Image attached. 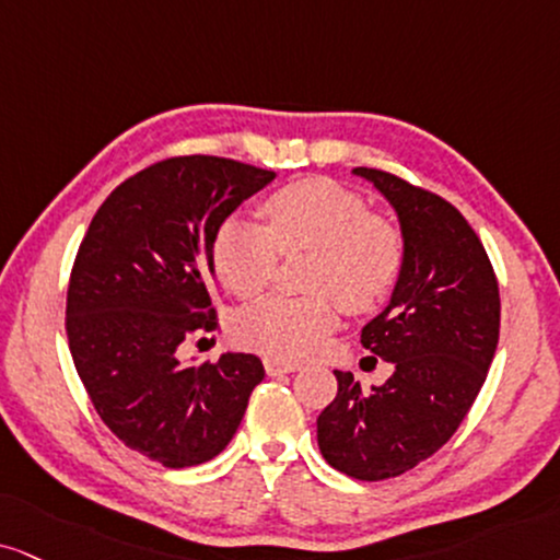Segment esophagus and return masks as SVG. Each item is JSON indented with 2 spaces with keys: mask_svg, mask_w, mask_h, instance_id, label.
Wrapping results in <instances>:
<instances>
[{
  "mask_svg": "<svg viewBox=\"0 0 560 560\" xmlns=\"http://www.w3.org/2000/svg\"><path fill=\"white\" fill-rule=\"evenodd\" d=\"M265 371L269 376L293 374V371H301V363L299 361H285V358H278V355H267L265 358Z\"/></svg>",
  "mask_w": 560,
  "mask_h": 560,
  "instance_id": "obj_1",
  "label": "esophagus"
}]
</instances>
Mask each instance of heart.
<instances>
[{"mask_svg":"<svg viewBox=\"0 0 560 560\" xmlns=\"http://www.w3.org/2000/svg\"><path fill=\"white\" fill-rule=\"evenodd\" d=\"M267 228L231 218L212 241L218 280L241 299L265 291L280 252H314L312 295H269L236 316L233 332L246 348L303 358L335 329L337 306L363 314L397 285L405 261L402 231L374 215L365 199L329 178H301L261 202Z\"/></svg>","mask_w":560,"mask_h":560,"instance_id":"b5f03b06","label":"heart"}]
</instances>
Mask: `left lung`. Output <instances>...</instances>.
Instances as JSON below:
<instances>
[{"instance_id":"obj_1","label":"left lung","mask_w":560,"mask_h":560,"mask_svg":"<svg viewBox=\"0 0 560 560\" xmlns=\"http://www.w3.org/2000/svg\"><path fill=\"white\" fill-rule=\"evenodd\" d=\"M395 207L405 261L389 306L363 327L392 363L361 389L335 371L337 397L316 418L322 457L355 480L397 478L454 436L478 397L501 327L499 280L478 233L446 199L378 168H353Z\"/></svg>"}]
</instances>
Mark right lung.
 <instances>
[{
    "label": "right lung",
    "mask_w": 560,
    "mask_h": 560,
    "mask_svg": "<svg viewBox=\"0 0 560 560\" xmlns=\"http://www.w3.org/2000/svg\"><path fill=\"white\" fill-rule=\"evenodd\" d=\"M272 171L231 158H168L129 176L98 207L74 257L67 340L90 402L121 444L171 467L218 457L265 365L252 353L182 363L212 332V241Z\"/></svg>",
    "instance_id": "1"
}]
</instances>
